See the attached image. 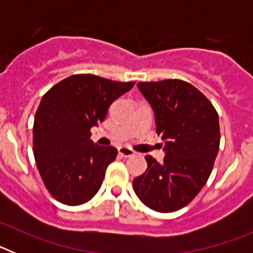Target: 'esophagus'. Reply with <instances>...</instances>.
<instances>
[{
  "label": "esophagus",
  "instance_id": "34e87169",
  "mask_svg": "<svg viewBox=\"0 0 253 253\" xmlns=\"http://www.w3.org/2000/svg\"><path fill=\"white\" fill-rule=\"evenodd\" d=\"M119 154L123 157H131V156L135 154V152L129 148V147H119Z\"/></svg>",
  "mask_w": 253,
  "mask_h": 253
}]
</instances>
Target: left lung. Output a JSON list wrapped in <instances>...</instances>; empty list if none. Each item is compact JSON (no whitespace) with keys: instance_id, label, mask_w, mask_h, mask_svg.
<instances>
[{"instance_id":"1","label":"left lung","mask_w":253,"mask_h":253,"mask_svg":"<svg viewBox=\"0 0 253 253\" xmlns=\"http://www.w3.org/2000/svg\"><path fill=\"white\" fill-rule=\"evenodd\" d=\"M154 113L163 162L146 156L147 171L133 180L140 202L160 213L186 207L207 184L219 151V119L211 102L180 80L137 84ZM162 147V146H161Z\"/></svg>"}]
</instances>
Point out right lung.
Wrapping results in <instances>:
<instances>
[{
  "label": "right lung",
  "instance_id": "right-lung-1",
  "mask_svg": "<svg viewBox=\"0 0 253 253\" xmlns=\"http://www.w3.org/2000/svg\"><path fill=\"white\" fill-rule=\"evenodd\" d=\"M133 86V82L75 75L43 96L33 129L34 157L44 185L58 202L81 205L99 191L118 149L95 144L90 129L99 126L110 105Z\"/></svg>",
  "mask_w": 253,
  "mask_h": 253
}]
</instances>
